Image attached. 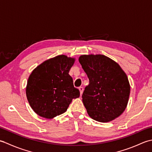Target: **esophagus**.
Segmentation results:
<instances>
[{"mask_svg": "<svg viewBox=\"0 0 152 152\" xmlns=\"http://www.w3.org/2000/svg\"><path fill=\"white\" fill-rule=\"evenodd\" d=\"M79 90H80V95H82V93H83V87H80Z\"/></svg>", "mask_w": 152, "mask_h": 152, "instance_id": "34e87169", "label": "esophagus"}]
</instances>
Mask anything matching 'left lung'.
I'll list each match as a JSON object with an SVG mask.
<instances>
[{
    "label": "left lung",
    "mask_w": 152,
    "mask_h": 152,
    "mask_svg": "<svg viewBox=\"0 0 152 152\" xmlns=\"http://www.w3.org/2000/svg\"><path fill=\"white\" fill-rule=\"evenodd\" d=\"M78 60L89 80L82 95L88 115L102 123L114 120L127 106L131 88L127 75L103 55H82Z\"/></svg>",
    "instance_id": "left-lung-1"
}]
</instances>
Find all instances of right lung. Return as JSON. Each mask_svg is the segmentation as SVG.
Wrapping results in <instances>:
<instances>
[{
  "instance_id": "add662e5",
  "label": "right lung",
  "mask_w": 152,
  "mask_h": 152,
  "mask_svg": "<svg viewBox=\"0 0 152 152\" xmlns=\"http://www.w3.org/2000/svg\"><path fill=\"white\" fill-rule=\"evenodd\" d=\"M74 62V58L60 55L44 61L31 72L26 95L38 115L52 119L65 112L72 99L79 97V90L69 74Z\"/></svg>"
}]
</instances>
